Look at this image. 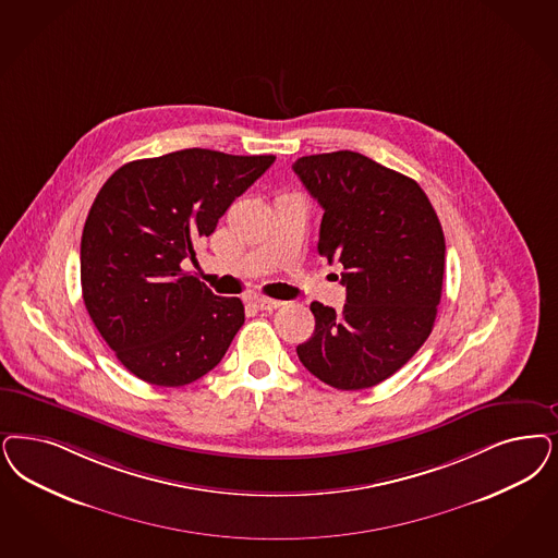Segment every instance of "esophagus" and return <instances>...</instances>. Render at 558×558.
<instances>
[{"mask_svg":"<svg viewBox=\"0 0 558 558\" xmlns=\"http://www.w3.org/2000/svg\"><path fill=\"white\" fill-rule=\"evenodd\" d=\"M253 303H255V307L259 308V311H274V308H278L280 305H282L280 301L266 299V296H257Z\"/></svg>","mask_w":558,"mask_h":558,"instance_id":"obj_1","label":"esophagus"}]
</instances>
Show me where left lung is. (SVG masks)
I'll use <instances>...</instances> for the list:
<instances>
[{
	"mask_svg": "<svg viewBox=\"0 0 558 558\" xmlns=\"http://www.w3.org/2000/svg\"><path fill=\"white\" fill-rule=\"evenodd\" d=\"M324 208L319 255L344 266L347 305L311 303L315 331L296 347L311 375L336 389L381 384L416 354L441 301L445 236L421 185L363 154L292 165Z\"/></svg>",
	"mask_w": 558,
	"mask_h": 558,
	"instance_id": "obj_1",
	"label": "left lung"
}]
</instances>
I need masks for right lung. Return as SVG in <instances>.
<instances>
[{
  "label": "right lung",
  "mask_w": 558,
  "mask_h": 558,
  "mask_svg": "<svg viewBox=\"0 0 558 558\" xmlns=\"http://www.w3.org/2000/svg\"><path fill=\"white\" fill-rule=\"evenodd\" d=\"M276 156L187 148L123 165L100 187L80 245L84 305L119 363L146 384L181 387L222 361L245 322L181 269Z\"/></svg>",
  "instance_id": "right-lung-1"
}]
</instances>
